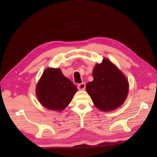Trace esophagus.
I'll list each match as a JSON object with an SVG mask.
<instances>
[{
	"mask_svg": "<svg viewBox=\"0 0 157 157\" xmlns=\"http://www.w3.org/2000/svg\"><path fill=\"white\" fill-rule=\"evenodd\" d=\"M85 87H86V84H85V83H84V82H82L81 84H79L77 86V88L79 90H84Z\"/></svg>",
	"mask_w": 157,
	"mask_h": 157,
	"instance_id": "esophagus-1",
	"label": "esophagus"
}]
</instances>
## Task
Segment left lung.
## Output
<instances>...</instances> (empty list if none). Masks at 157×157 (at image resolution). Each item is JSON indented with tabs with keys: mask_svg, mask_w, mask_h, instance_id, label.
<instances>
[{
	"mask_svg": "<svg viewBox=\"0 0 157 157\" xmlns=\"http://www.w3.org/2000/svg\"><path fill=\"white\" fill-rule=\"evenodd\" d=\"M94 80L86 86L95 107L109 112L121 107L129 91L128 80L122 71L107 58L96 63L93 69Z\"/></svg>",
	"mask_w": 157,
	"mask_h": 157,
	"instance_id": "8db88e82",
	"label": "left lung"
}]
</instances>
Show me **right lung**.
<instances>
[{
    "instance_id": "add662e5",
    "label": "right lung",
    "mask_w": 157,
    "mask_h": 157,
    "mask_svg": "<svg viewBox=\"0 0 157 157\" xmlns=\"http://www.w3.org/2000/svg\"><path fill=\"white\" fill-rule=\"evenodd\" d=\"M35 92L42 106L59 113L69 105L77 88L59 68H46L37 82Z\"/></svg>"
}]
</instances>
